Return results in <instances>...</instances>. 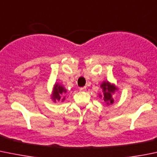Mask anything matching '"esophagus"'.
I'll use <instances>...</instances> for the list:
<instances>
[{
    "label": "esophagus",
    "mask_w": 157,
    "mask_h": 157,
    "mask_svg": "<svg viewBox=\"0 0 157 157\" xmlns=\"http://www.w3.org/2000/svg\"><path fill=\"white\" fill-rule=\"evenodd\" d=\"M80 90L81 91H86V86H83V87H80Z\"/></svg>",
    "instance_id": "esophagus-1"
}]
</instances>
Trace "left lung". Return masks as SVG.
<instances>
[{"mask_svg": "<svg viewBox=\"0 0 157 157\" xmlns=\"http://www.w3.org/2000/svg\"><path fill=\"white\" fill-rule=\"evenodd\" d=\"M100 87L102 89V94H99L100 98L103 99L107 106L113 104L114 103L113 94L119 90L118 87L114 83L106 81V80L102 82V83L100 84Z\"/></svg>", "mask_w": 157, "mask_h": 157, "instance_id": "obj_1", "label": "left lung"}]
</instances>
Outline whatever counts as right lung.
Here are the masks:
<instances>
[{
	"label": "right lung",
	"mask_w": 157,
	"mask_h": 157,
	"mask_svg": "<svg viewBox=\"0 0 157 157\" xmlns=\"http://www.w3.org/2000/svg\"><path fill=\"white\" fill-rule=\"evenodd\" d=\"M67 90L63 85L60 84L57 82H56L53 86L52 93L51 94V98L54 103H56L57 101L61 100L62 102L65 100V94H67Z\"/></svg>",
	"instance_id": "1"
}]
</instances>
